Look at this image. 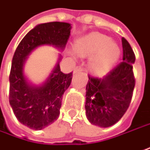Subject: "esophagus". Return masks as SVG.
<instances>
[{
    "instance_id": "obj_1",
    "label": "esophagus",
    "mask_w": 150,
    "mask_h": 150,
    "mask_svg": "<svg viewBox=\"0 0 150 150\" xmlns=\"http://www.w3.org/2000/svg\"><path fill=\"white\" fill-rule=\"evenodd\" d=\"M83 70V67L81 66V65H78L76 68L75 69V70H74V72H81V71H82Z\"/></svg>"
}]
</instances>
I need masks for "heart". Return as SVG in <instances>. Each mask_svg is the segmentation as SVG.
Wrapping results in <instances>:
<instances>
[{
  "label": "heart",
  "mask_w": 150,
  "mask_h": 150,
  "mask_svg": "<svg viewBox=\"0 0 150 150\" xmlns=\"http://www.w3.org/2000/svg\"><path fill=\"white\" fill-rule=\"evenodd\" d=\"M75 50L81 57H90L91 69L97 75H104L112 68L118 57V49L105 35L92 33L81 38L75 43Z\"/></svg>",
  "instance_id": "1"
}]
</instances>
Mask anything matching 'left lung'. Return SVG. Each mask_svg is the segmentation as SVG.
<instances>
[{"instance_id": "1", "label": "left lung", "mask_w": 150, "mask_h": 150, "mask_svg": "<svg viewBox=\"0 0 150 150\" xmlns=\"http://www.w3.org/2000/svg\"><path fill=\"white\" fill-rule=\"evenodd\" d=\"M123 61L103 78L88 75L86 88V115L91 124L100 127L113 125L126 112L132 99L136 80V57L123 37Z\"/></svg>"}]
</instances>
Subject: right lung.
<instances>
[{"instance_id":"add662e5","label":"right lung","mask_w":150,"mask_h":150,"mask_svg":"<svg viewBox=\"0 0 150 150\" xmlns=\"http://www.w3.org/2000/svg\"><path fill=\"white\" fill-rule=\"evenodd\" d=\"M71 25L64 22L38 25L25 35L13 57L9 75V103L17 119L33 129H42L60 114L62 94L69 87L73 73L64 74L59 62L40 88L31 87L23 75V64L35 48L53 45L63 49L70 36Z\"/></svg>"}]
</instances>
